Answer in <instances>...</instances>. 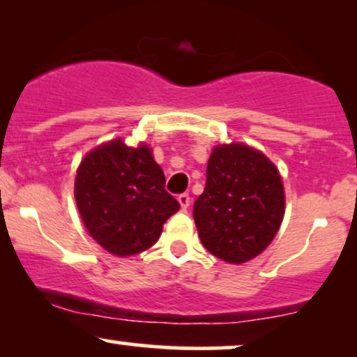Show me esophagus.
Instances as JSON below:
<instances>
[{"mask_svg": "<svg viewBox=\"0 0 357 357\" xmlns=\"http://www.w3.org/2000/svg\"><path fill=\"white\" fill-rule=\"evenodd\" d=\"M178 202H179V204H181V208H184V210H186V208L191 204L190 195H188V192H183V195L178 196Z\"/></svg>", "mask_w": 357, "mask_h": 357, "instance_id": "1", "label": "esophagus"}]
</instances>
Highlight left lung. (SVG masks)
<instances>
[{"label": "left lung", "instance_id": "left-lung-1", "mask_svg": "<svg viewBox=\"0 0 357 357\" xmlns=\"http://www.w3.org/2000/svg\"><path fill=\"white\" fill-rule=\"evenodd\" d=\"M285 213L277 167L243 144L215 147L206 186L192 208L208 252L228 264H243L268 247Z\"/></svg>", "mask_w": 357, "mask_h": 357}]
</instances>
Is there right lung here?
Instances as JSON below:
<instances>
[{"label": "right lung", "instance_id": "1", "mask_svg": "<svg viewBox=\"0 0 357 357\" xmlns=\"http://www.w3.org/2000/svg\"><path fill=\"white\" fill-rule=\"evenodd\" d=\"M165 183L147 146L134 149L116 139L97 147L80 162L75 179V202L85 228L114 255L144 252L179 210Z\"/></svg>", "mask_w": 357, "mask_h": 357}]
</instances>
